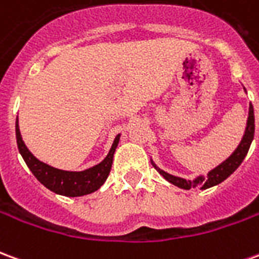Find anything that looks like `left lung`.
Here are the masks:
<instances>
[{
  "instance_id": "1",
  "label": "left lung",
  "mask_w": 259,
  "mask_h": 259,
  "mask_svg": "<svg viewBox=\"0 0 259 259\" xmlns=\"http://www.w3.org/2000/svg\"><path fill=\"white\" fill-rule=\"evenodd\" d=\"M254 130H255V122H254V108L250 105V112H248V120H247V127H245V133L243 136V140L239 144V147L236 148V151L230 155V157L222 162L221 165H218L217 168L212 169L211 172L208 174L205 179L200 176L195 180H186L182 178H176L174 175H169L166 172H163L162 169H159L157 165H154V168L157 169L159 174L162 175L165 179L170 182L172 185L178 186L180 189L185 190H190L191 187H195L197 185H201L200 189H209L212 186H217L219 183H222L223 180L228 179L230 175L233 174L236 169L239 168L240 163L243 162V159L247 155V152L250 150L251 141L254 139Z\"/></svg>"
}]
</instances>
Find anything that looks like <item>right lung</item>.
<instances>
[{
  "label": "right lung",
  "mask_w": 259,
  "mask_h": 259,
  "mask_svg": "<svg viewBox=\"0 0 259 259\" xmlns=\"http://www.w3.org/2000/svg\"><path fill=\"white\" fill-rule=\"evenodd\" d=\"M16 143H18V148L25 159L26 165L29 166L31 174L36 176L37 180L41 185H44L47 189L57 194L66 195V197H80V195L90 194L93 191L98 190L104 185V182L107 180L108 175L111 172V166H112L113 154L118 147L119 135L115 137V141H113L112 147L105 159L96 166L81 170V172L62 170V169L53 168L47 163L38 161L27 150V147L22 140L18 119H16Z\"/></svg>",
  "instance_id": "obj_1"
}]
</instances>
